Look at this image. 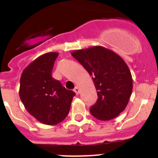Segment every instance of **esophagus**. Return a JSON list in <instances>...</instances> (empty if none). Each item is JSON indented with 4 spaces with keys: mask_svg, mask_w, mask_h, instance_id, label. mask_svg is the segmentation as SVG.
<instances>
[{
    "mask_svg": "<svg viewBox=\"0 0 158 158\" xmlns=\"http://www.w3.org/2000/svg\"><path fill=\"white\" fill-rule=\"evenodd\" d=\"M73 91L75 92V93H76L77 95H78L79 93H80V89H79V87L76 86V87L74 88V89H73Z\"/></svg>",
    "mask_w": 158,
    "mask_h": 158,
    "instance_id": "1",
    "label": "esophagus"
}]
</instances>
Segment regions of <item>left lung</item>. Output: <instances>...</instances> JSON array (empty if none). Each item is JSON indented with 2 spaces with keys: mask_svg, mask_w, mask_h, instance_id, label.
<instances>
[{
  "mask_svg": "<svg viewBox=\"0 0 158 158\" xmlns=\"http://www.w3.org/2000/svg\"><path fill=\"white\" fill-rule=\"evenodd\" d=\"M72 56L92 76L98 99L90 107L99 120L115 118L126 108L133 89L128 65L119 55L101 46L73 51Z\"/></svg>",
  "mask_w": 158,
  "mask_h": 158,
  "instance_id": "8db88e82",
  "label": "left lung"
}]
</instances>
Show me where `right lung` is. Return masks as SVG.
I'll use <instances>...</instances> for the list:
<instances>
[{
	"mask_svg": "<svg viewBox=\"0 0 158 158\" xmlns=\"http://www.w3.org/2000/svg\"><path fill=\"white\" fill-rule=\"evenodd\" d=\"M58 55L57 52H49L38 57L20 77L19 98L27 112L46 125L63 121L75 96L74 92L67 90L51 76Z\"/></svg>",
	"mask_w": 158,
	"mask_h": 158,
	"instance_id": "add662e5",
	"label": "right lung"
}]
</instances>
